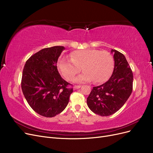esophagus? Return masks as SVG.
<instances>
[{"instance_id":"34e87169","label":"esophagus","mask_w":153,"mask_h":153,"mask_svg":"<svg viewBox=\"0 0 153 153\" xmlns=\"http://www.w3.org/2000/svg\"><path fill=\"white\" fill-rule=\"evenodd\" d=\"M80 85H75L73 87V89L74 90H76V89H79V88H80Z\"/></svg>"}]
</instances>
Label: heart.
<instances>
[{
  "mask_svg": "<svg viewBox=\"0 0 153 153\" xmlns=\"http://www.w3.org/2000/svg\"><path fill=\"white\" fill-rule=\"evenodd\" d=\"M57 66L59 71L68 80H72L82 68L84 72L74 80L75 82L94 80L96 83H103L108 80L112 75L114 61L112 55L107 51L86 49L73 52L71 59H60Z\"/></svg>",
  "mask_w": 153,
  "mask_h": 153,
  "instance_id": "1",
  "label": "heart"
}]
</instances>
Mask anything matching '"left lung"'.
<instances>
[{"instance_id": "8db88e82", "label": "left lung", "mask_w": 153, "mask_h": 153, "mask_svg": "<svg viewBox=\"0 0 153 153\" xmlns=\"http://www.w3.org/2000/svg\"><path fill=\"white\" fill-rule=\"evenodd\" d=\"M114 53V68L109 80L94 87L87 98L90 110L101 116H108L118 111L131 95L133 75L124 55L117 50Z\"/></svg>"}]
</instances>
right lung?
<instances>
[{
	"instance_id": "add662e5",
	"label": "right lung",
	"mask_w": 153,
	"mask_h": 153,
	"mask_svg": "<svg viewBox=\"0 0 153 153\" xmlns=\"http://www.w3.org/2000/svg\"><path fill=\"white\" fill-rule=\"evenodd\" d=\"M62 46L46 48L32 55L25 62L22 77V90L30 107L46 117L62 112L73 92L72 85L64 80L57 63Z\"/></svg>"
}]
</instances>
